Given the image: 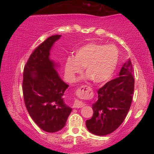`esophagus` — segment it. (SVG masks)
<instances>
[{"label": "esophagus", "instance_id": "obj_1", "mask_svg": "<svg viewBox=\"0 0 154 154\" xmlns=\"http://www.w3.org/2000/svg\"><path fill=\"white\" fill-rule=\"evenodd\" d=\"M90 90H91L89 86H88V85H82V87H80L77 90L76 94L79 97L86 98L90 96ZM83 106H84V104H83L82 102H80L79 100H75L72 107L82 108Z\"/></svg>", "mask_w": 154, "mask_h": 154}]
</instances>
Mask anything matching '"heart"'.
Returning <instances> with one entry per match:
<instances>
[{
    "mask_svg": "<svg viewBox=\"0 0 154 154\" xmlns=\"http://www.w3.org/2000/svg\"><path fill=\"white\" fill-rule=\"evenodd\" d=\"M119 52L114 45L90 43L81 47L65 62V74L70 82L85 68L87 78L96 83L110 79L118 64Z\"/></svg>",
    "mask_w": 154,
    "mask_h": 154,
    "instance_id": "b5f03b06",
    "label": "heart"
}]
</instances>
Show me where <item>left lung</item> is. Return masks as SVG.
<instances>
[{
    "instance_id": "obj_1",
    "label": "left lung",
    "mask_w": 154,
    "mask_h": 154,
    "mask_svg": "<svg viewBox=\"0 0 154 154\" xmlns=\"http://www.w3.org/2000/svg\"><path fill=\"white\" fill-rule=\"evenodd\" d=\"M119 76L98 90V100L92 105V118L85 122L94 134L105 136L115 131L126 118L132 103L134 79L129 60L119 71Z\"/></svg>"
}]
</instances>
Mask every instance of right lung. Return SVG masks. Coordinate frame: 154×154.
<instances>
[{
	"instance_id": "add662e5",
	"label": "right lung",
	"mask_w": 154,
	"mask_h": 154,
	"mask_svg": "<svg viewBox=\"0 0 154 154\" xmlns=\"http://www.w3.org/2000/svg\"><path fill=\"white\" fill-rule=\"evenodd\" d=\"M61 35L49 36L31 54L23 74L22 90L28 113L41 129L56 132L63 128L72 109L64 101L69 85L56 70L49 51Z\"/></svg>"
}]
</instances>
